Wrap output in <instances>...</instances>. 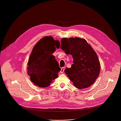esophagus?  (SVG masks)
I'll return each instance as SVG.
<instances>
[{"label": "esophagus", "instance_id": "obj_1", "mask_svg": "<svg viewBox=\"0 0 121 121\" xmlns=\"http://www.w3.org/2000/svg\"><path fill=\"white\" fill-rule=\"evenodd\" d=\"M64 70H65V68H62L61 69V70H60V73H64Z\"/></svg>", "mask_w": 121, "mask_h": 121}]
</instances>
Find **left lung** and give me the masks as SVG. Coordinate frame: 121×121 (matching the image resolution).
I'll use <instances>...</instances> for the list:
<instances>
[{
  "instance_id": "8db88e82",
  "label": "left lung",
  "mask_w": 121,
  "mask_h": 121,
  "mask_svg": "<svg viewBox=\"0 0 121 121\" xmlns=\"http://www.w3.org/2000/svg\"><path fill=\"white\" fill-rule=\"evenodd\" d=\"M61 48L67 54L72 55L73 64L65 72L78 89L92 85L98 78L100 65L96 52L87 41L79 38H63Z\"/></svg>"
}]
</instances>
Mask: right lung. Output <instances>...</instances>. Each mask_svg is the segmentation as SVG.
<instances>
[{
  "mask_svg": "<svg viewBox=\"0 0 121 121\" xmlns=\"http://www.w3.org/2000/svg\"><path fill=\"white\" fill-rule=\"evenodd\" d=\"M59 47L58 40H55L51 36H46L39 41L33 48L27 69L30 80L35 85L46 87L58 77L61 69L52 54Z\"/></svg>",
  "mask_w": 121,
  "mask_h": 121,
  "instance_id": "right-lung-1",
  "label": "right lung"
}]
</instances>
